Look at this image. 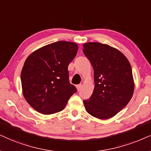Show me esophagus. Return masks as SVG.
Instances as JSON below:
<instances>
[{
  "label": "esophagus",
  "mask_w": 151,
  "mask_h": 151,
  "mask_svg": "<svg viewBox=\"0 0 151 151\" xmlns=\"http://www.w3.org/2000/svg\"><path fill=\"white\" fill-rule=\"evenodd\" d=\"M81 87H82L81 84H79V85H77V90H78V91H79V90H81Z\"/></svg>",
  "instance_id": "34e87169"
}]
</instances>
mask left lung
<instances>
[{
	"instance_id": "obj_1",
	"label": "left lung",
	"mask_w": 151,
	"mask_h": 151,
	"mask_svg": "<svg viewBox=\"0 0 151 151\" xmlns=\"http://www.w3.org/2000/svg\"><path fill=\"white\" fill-rule=\"evenodd\" d=\"M94 69L93 93L83 104L87 112L101 119L111 118L131 99L134 81L131 65L119 50L96 42L83 45Z\"/></svg>"
}]
</instances>
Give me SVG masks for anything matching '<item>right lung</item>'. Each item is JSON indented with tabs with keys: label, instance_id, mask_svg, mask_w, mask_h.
Here are the masks:
<instances>
[{
	"label": "right lung",
	"instance_id": "right-lung-1",
	"mask_svg": "<svg viewBox=\"0 0 151 151\" xmlns=\"http://www.w3.org/2000/svg\"><path fill=\"white\" fill-rule=\"evenodd\" d=\"M78 51L77 43L57 41L32 52L21 74L24 97L40 113L61 111L77 88L69 82L68 66Z\"/></svg>",
	"mask_w": 151,
	"mask_h": 151
}]
</instances>
